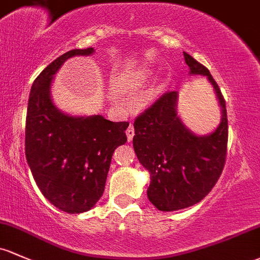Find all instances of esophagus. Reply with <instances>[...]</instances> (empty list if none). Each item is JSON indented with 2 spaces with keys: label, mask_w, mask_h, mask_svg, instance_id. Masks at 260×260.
Instances as JSON below:
<instances>
[{
  "label": "esophagus",
  "mask_w": 260,
  "mask_h": 260,
  "mask_svg": "<svg viewBox=\"0 0 260 260\" xmlns=\"http://www.w3.org/2000/svg\"><path fill=\"white\" fill-rule=\"evenodd\" d=\"M134 135H135V130H134V126H133V124H130V125H129V127H127V130H126L127 141L130 142L131 140H133Z\"/></svg>",
  "instance_id": "1"
}]
</instances>
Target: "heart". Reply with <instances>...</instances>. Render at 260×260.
<instances>
[{
    "mask_svg": "<svg viewBox=\"0 0 260 260\" xmlns=\"http://www.w3.org/2000/svg\"><path fill=\"white\" fill-rule=\"evenodd\" d=\"M151 75V72L149 69H139V71L133 72L126 77L121 78L119 80V88L122 89V90H130V89L138 88L141 84H144L147 79ZM113 96L115 98L116 94H113Z\"/></svg>",
    "mask_w": 260,
    "mask_h": 260,
    "instance_id": "obj_1",
    "label": "heart"
}]
</instances>
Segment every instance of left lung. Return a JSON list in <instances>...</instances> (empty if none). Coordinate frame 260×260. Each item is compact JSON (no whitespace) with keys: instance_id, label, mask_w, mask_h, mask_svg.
Masks as SVG:
<instances>
[{"instance_id":"left-lung-1","label":"left lung","mask_w":260,"mask_h":260,"mask_svg":"<svg viewBox=\"0 0 260 260\" xmlns=\"http://www.w3.org/2000/svg\"><path fill=\"white\" fill-rule=\"evenodd\" d=\"M189 75H203L213 86L220 122L207 135H197L177 114V91L164 94L134 122L133 144L139 161L150 172L147 197L164 212L193 206L209 193L222 174L227 155L225 102L209 71L183 52Z\"/></svg>"}]
</instances>
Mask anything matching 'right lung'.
<instances>
[{
  "instance_id": "obj_1",
  "label": "right lung",
  "mask_w": 260,
  "mask_h": 260,
  "mask_svg": "<svg viewBox=\"0 0 260 260\" xmlns=\"http://www.w3.org/2000/svg\"><path fill=\"white\" fill-rule=\"evenodd\" d=\"M72 49L53 60L30 88L26 120V157L43 196L67 213H83L104 193L115 149L126 142L129 122L102 115H71L52 99L54 74L69 58L94 54Z\"/></svg>"
}]
</instances>
